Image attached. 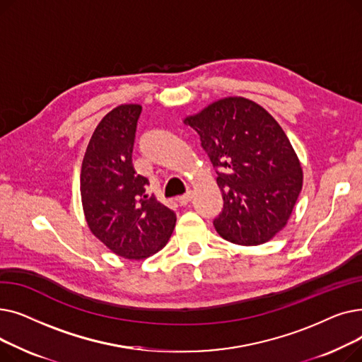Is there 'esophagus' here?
I'll return each instance as SVG.
<instances>
[{"label":"esophagus","instance_id":"esophagus-1","mask_svg":"<svg viewBox=\"0 0 362 362\" xmlns=\"http://www.w3.org/2000/svg\"><path fill=\"white\" fill-rule=\"evenodd\" d=\"M191 199H192V192L189 191V192H186L185 195L179 197V198H177V202H179L180 205H186L187 202H191Z\"/></svg>","mask_w":362,"mask_h":362}]
</instances>
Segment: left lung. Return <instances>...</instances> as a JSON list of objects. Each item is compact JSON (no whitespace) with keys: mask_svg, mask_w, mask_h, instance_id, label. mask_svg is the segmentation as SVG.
I'll use <instances>...</instances> for the list:
<instances>
[{"mask_svg":"<svg viewBox=\"0 0 362 362\" xmlns=\"http://www.w3.org/2000/svg\"><path fill=\"white\" fill-rule=\"evenodd\" d=\"M217 173L223 210L213 224L232 243L254 246L286 226L302 168L280 124L257 103L229 97L185 119Z\"/></svg>","mask_w":362,"mask_h":362,"instance_id":"1","label":"left lung"}]
</instances>
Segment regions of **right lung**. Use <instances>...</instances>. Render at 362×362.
<instances>
[{"mask_svg": "<svg viewBox=\"0 0 362 362\" xmlns=\"http://www.w3.org/2000/svg\"><path fill=\"white\" fill-rule=\"evenodd\" d=\"M141 111L138 104L111 110L95 129L81 170L90 232L127 259H144L163 250L176 224L170 208L146 195L149 182L132 164Z\"/></svg>", "mask_w": 362, "mask_h": 362, "instance_id": "add662e5", "label": "right lung"}]
</instances>
